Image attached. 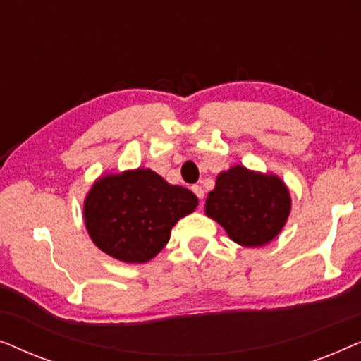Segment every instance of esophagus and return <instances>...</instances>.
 Here are the masks:
<instances>
[{
  "label": "esophagus",
  "mask_w": 361,
  "mask_h": 361,
  "mask_svg": "<svg viewBox=\"0 0 361 361\" xmlns=\"http://www.w3.org/2000/svg\"><path fill=\"white\" fill-rule=\"evenodd\" d=\"M192 192H194V194L199 197V199L202 200L204 199V195H205V190L202 189V185H192Z\"/></svg>",
  "instance_id": "obj_1"
}]
</instances>
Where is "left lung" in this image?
<instances>
[{
    "label": "left lung",
    "instance_id": "left-lung-1",
    "mask_svg": "<svg viewBox=\"0 0 361 361\" xmlns=\"http://www.w3.org/2000/svg\"><path fill=\"white\" fill-rule=\"evenodd\" d=\"M290 212V194L274 174L233 166L216 176L205 214L224 226L235 243L264 246L281 233Z\"/></svg>",
    "mask_w": 361,
    "mask_h": 361
}]
</instances>
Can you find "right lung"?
<instances>
[{
  "instance_id": "add662e5",
  "label": "right lung",
  "mask_w": 361,
  "mask_h": 361,
  "mask_svg": "<svg viewBox=\"0 0 361 361\" xmlns=\"http://www.w3.org/2000/svg\"><path fill=\"white\" fill-rule=\"evenodd\" d=\"M197 204L199 199L189 189L171 185L154 171L137 167L102 176L85 197L83 219L103 253L140 264L164 248L172 226L192 214Z\"/></svg>"
}]
</instances>
